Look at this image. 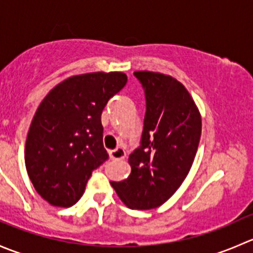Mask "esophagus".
I'll return each mask as SVG.
<instances>
[{"label": "esophagus", "mask_w": 253, "mask_h": 253, "mask_svg": "<svg viewBox=\"0 0 253 253\" xmlns=\"http://www.w3.org/2000/svg\"><path fill=\"white\" fill-rule=\"evenodd\" d=\"M109 155H110L111 159L121 160L125 159V157H126V152H125L124 148H116V149L109 150Z\"/></svg>", "instance_id": "34e87169"}]
</instances>
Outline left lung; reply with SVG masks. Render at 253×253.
Returning <instances> with one entry per match:
<instances>
[{
	"instance_id": "1",
	"label": "left lung",
	"mask_w": 253,
	"mask_h": 253,
	"mask_svg": "<svg viewBox=\"0 0 253 253\" xmlns=\"http://www.w3.org/2000/svg\"><path fill=\"white\" fill-rule=\"evenodd\" d=\"M147 101L141 147L128 157L131 174L111 186L132 209H154L182 185L197 153L201 112L182 83L171 76L136 71Z\"/></svg>"
}]
</instances>
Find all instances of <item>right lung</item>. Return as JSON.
<instances>
[{
	"mask_svg": "<svg viewBox=\"0 0 253 253\" xmlns=\"http://www.w3.org/2000/svg\"><path fill=\"white\" fill-rule=\"evenodd\" d=\"M126 83L122 72L72 76L40 103L28 131L24 160L33 186L51 206L77 203L93 170L109 158L101 112Z\"/></svg>",
	"mask_w": 253,
	"mask_h": 253,
	"instance_id": "1",
	"label": "right lung"
}]
</instances>
